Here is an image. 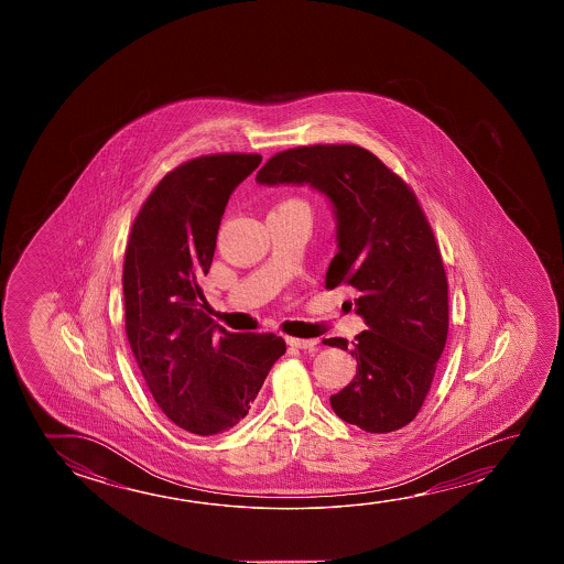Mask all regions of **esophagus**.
Listing matches in <instances>:
<instances>
[{
  "instance_id": "1",
  "label": "esophagus",
  "mask_w": 564,
  "mask_h": 564,
  "mask_svg": "<svg viewBox=\"0 0 564 564\" xmlns=\"http://www.w3.org/2000/svg\"><path fill=\"white\" fill-rule=\"evenodd\" d=\"M286 344L289 346H293V348H299V350H314L316 348V340H305V338H293V336H286Z\"/></svg>"
}]
</instances>
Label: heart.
Here are the masks:
<instances>
[{"mask_svg": "<svg viewBox=\"0 0 564 564\" xmlns=\"http://www.w3.org/2000/svg\"><path fill=\"white\" fill-rule=\"evenodd\" d=\"M293 203H295V200H293Z\"/></svg>", "mask_w": 564, "mask_h": 564, "instance_id": "heart-1", "label": "heart"}]
</instances>
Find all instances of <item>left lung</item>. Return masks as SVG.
I'll return each instance as SVG.
<instances>
[{
  "label": "left lung",
  "mask_w": 564,
  "mask_h": 564,
  "mask_svg": "<svg viewBox=\"0 0 564 564\" xmlns=\"http://www.w3.org/2000/svg\"><path fill=\"white\" fill-rule=\"evenodd\" d=\"M256 181L311 185L333 203L338 251L326 289L350 286L368 328L354 346L346 338L324 340L358 361L356 378L330 395L334 413L366 433L409 425L425 403L448 336V281L415 193L358 145L286 149Z\"/></svg>",
  "instance_id": "1"
}]
</instances>
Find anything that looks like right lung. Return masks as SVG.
<instances>
[{
	"mask_svg": "<svg viewBox=\"0 0 564 564\" xmlns=\"http://www.w3.org/2000/svg\"><path fill=\"white\" fill-rule=\"evenodd\" d=\"M259 163L258 153H216L176 166L141 206L126 248L131 351L161 411L200 436L238 425L286 350L278 334L228 333L200 308L226 204Z\"/></svg>",
	"mask_w": 564,
	"mask_h": 564,
	"instance_id": "add662e5",
	"label": "right lung"
}]
</instances>
